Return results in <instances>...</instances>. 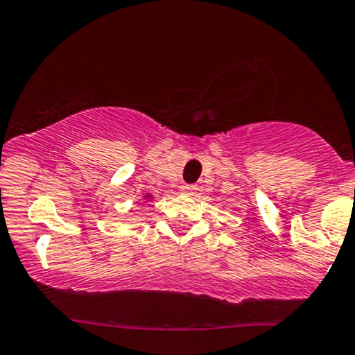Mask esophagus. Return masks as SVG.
<instances>
[{
    "instance_id": "34e87169",
    "label": "esophagus",
    "mask_w": 355,
    "mask_h": 355,
    "mask_svg": "<svg viewBox=\"0 0 355 355\" xmlns=\"http://www.w3.org/2000/svg\"><path fill=\"white\" fill-rule=\"evenodd\" d=\"M180 189H182V193H185V196H196L198 190L197 185H192V184H184Z\"/></svg>"
}]
</instances>
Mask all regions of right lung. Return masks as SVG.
<instances>
[{"instance_id": "right-lung-1", "label": "right lung", "mask_w": 355, "mask_h": 355, "mask_svg": "<svg viewBox=\"0 0 355 355\" xmlns=\"http://www.w3.org/2000/svg\"><path fill=\"white\" fill-rule=\"evenodd\" d=\"M145 198H151V196H145Z\"/></svg>"}]
</instances>
